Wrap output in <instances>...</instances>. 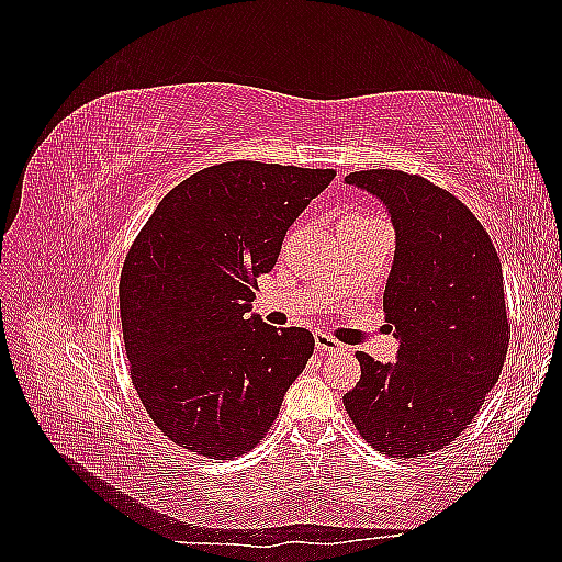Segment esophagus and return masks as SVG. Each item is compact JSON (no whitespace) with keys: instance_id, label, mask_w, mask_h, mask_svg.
I'll return each mask as SVG.
<instances>
[{"instance_id":"34e87169","label":"esophagus","mask_w":562,"mask_h":562,"mask_svg":"<svg viewBox=\"0 0 562 562\" xmlns=\"http://www.w3.org/2000/svg\"><path fill=\"white\" fill-rule=\"evenodd\" d=\"M314 345H316V351H321V353L345 351V345L337 342L335 337H330V335H326V333H316V335H314Z\"/></svg>"}]
</instances>
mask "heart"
<instances>
[{
  "mask_svg": "<svg viewBox=\"0 0 562 562\" xmlns=\"http://www.w3.org/2000/svg\"><path fill=\"white\" fill-rule=\"evenodd\" d=\"M345 220H375L372 215H363V213H351V215H347Z\"/></svg>",
  "mask_w": 562,
  "mask_h": 562,
  "instance_id": "b5f03b06",
  "label": "heart"
}]
</instances>
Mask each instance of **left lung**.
<instances>
[{
	"label": "left lung",
	"mask_w": 562,
	"mask_h": 562,
	"mask_svg": "<svg viewBox=\"0 0 562 562\" xmlns=\"http://www.w3.org/2000/svg\"><path fill=\"white\" fill-rule=\"evenodd\" d=\"M345 182L394 223L384 318L401 347L396 363L356 353L361 380L342 401L372 448L419 459L462 436L499 380L512 339L502 262L479 217L427 178L372 168Z\"/></svg>",
	"instance_id": "left-lung-1"
}]
</instances>
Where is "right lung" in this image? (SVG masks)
Listing matches in <instances>:
<instances>
[{
  "instance_id": "1",
  "label": "right lung",
  "mask_w": 562,
  "mask_h": 562,
  "mask_svg": "<svg viewBox=\"0 0 562 562\" xmlns=\"http://www.w3.org/2000/svg\"><path fill=\"white\" fill-rule=\"evenodd\" d=\"M333 168L209 166L168 192L135 236L119 281L131 380L176 446L241 457L267 436L314 337L248 318L258 277Z\"/></svg>"
}]
</instances>
